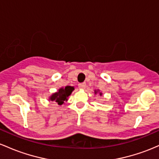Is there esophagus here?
I'll list each match as a JSON object with an SVG mask.
<instances>
[{"mask_svg":"<svg viewBox=\"0 0 159 159\" xmlns=\"http://www.w3.org/2000/svg\"><path fill=\"white\" fill-rule=\"evenodd\" d=\"M78 86H79L80 89H83L85 88V86H86V84H85V83H80V84L78 85Z\"/></svg>","mask_w":159,"mask_h":159,"instance_id":"1","label":"esophagus"}]
</instances>
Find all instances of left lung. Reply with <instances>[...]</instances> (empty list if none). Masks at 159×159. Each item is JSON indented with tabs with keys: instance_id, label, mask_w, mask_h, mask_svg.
Masks as SVG:
<instances>
[{
	"instance_id": "obj_1",
	"label": "left lung",
	"mask_w": 159,
	"mask_h": 159,
	"mask_svg": "<svg viewBox=\"0 0 159 159\" xmlns=\"http://www.w3.org/2000/svg\"><path fill=\"white\" fill-rule=\"evenodd\" d=\"M97 92H98V91H94V93H97ZM100 95H102V93H101V92H100Z\"/></svg>"
}]
</instances>
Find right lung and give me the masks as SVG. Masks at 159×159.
Wrapping results in <instances>:
<instances>
[{"instance_id":"1","label":"right lung","mask_w":159,"mask_h":159,"mask_svg":"<svg viewBox=\"0 0 159 159\" xmlns=\"http://www.w3.org/2000/svg\"><path fill=\"white\" fill-rule=\"evenodd\" d=\"M74 90V87L67 85L65 88H61L58 89V91L56 93L52 94L49 97V100L51 101H55L58 103V105H61L65 103V101H67L68 99V97L72 93L73 91Z\"/></svg>"}]
</instances>
